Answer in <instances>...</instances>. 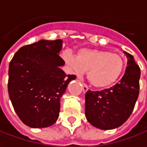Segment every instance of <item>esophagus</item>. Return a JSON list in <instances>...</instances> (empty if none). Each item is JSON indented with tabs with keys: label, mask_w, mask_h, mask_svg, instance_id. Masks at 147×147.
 <instances>
[{
	"label": "esophagus",
	"mask_w": 147,
	"mask_h": 147,
	"mask_svg": "<svg viewBox=\"0 0 147 147\" xmlns=\"http://www.w3.org/2000/svg\"><path fill=\"white\" fill-rule=\"evenodd\" d=\"M81 86H82V90H83V92L84 93L87 92V90H89L88 86H86V84H84V83H82V84H81Z\"/></svg>",
	"instance_id": "1"
}]
</instances>
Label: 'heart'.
Instances as JSON below:
<instances>
[{"mask_svg":"<svg viewBox=\"0 0 147 147\" xmlns=\"http://www.w3.org/2000/svg\"><path fill=\"white\" fill-rule=\"evenodd\" d=\"M62 58L72 73L80 76L87 71L90 83L100 90L113 86L124 71L123 57L106 50L82 48L76 57L66 52Z\"/></svg>","mask_w":147,"mask_h":147,"instance_id":"1","label":"heart"}]
</instances>
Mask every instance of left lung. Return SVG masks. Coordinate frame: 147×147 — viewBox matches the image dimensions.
I'll return each instance as SVG.
<instances>
[{
  "label": "left lung",
  "instance_id": "8db88e82",
  "mask_svg": "<svg viewBox=\"0 0 147 147\" xmlns=\"http://www.w3.org/2000/svg\"><path fill=\"white\" fill-rule=\"evenodd\" d=\"M127 67L121 80L101 91L86 94V117L94 127L102 130L114 129L130 117L139 94L140 67L131 54L124 52Z\"/></svg>",
  "mask_w": 147,
  "mask_h": 147
}]
</instances>
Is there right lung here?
<instances>
[{"label":"right lung","mask_w":147,"mask_h":147,"mask_svg":"<svg viewBox=\"0 0 147 147\" xmlns=\"http://www.w3.org/2000/svg\"><path fill=\"white\" fill-rule=\"evenodd\" d=\"M62 40H39L20 48L9 65L8 92L18 117L33 128L54 124L60 100L75 75H66L60 67Z\"/></svg>","instance_id":"right-lung-1"}]
</instances>
